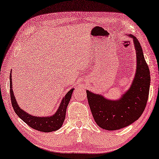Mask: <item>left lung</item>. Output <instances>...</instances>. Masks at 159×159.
<instances>
[{
	"mask_svg": "<svg viewBox=\"0 0 159 159\" xmlns=\"http://www.w3.org/2000/svg\"><path fill=\"white\" fill-rule=\"evenodd\" d=\"M133 40L136 54V68L131 87L118 100H111L87 90V98L95 121L101 129L115 131L131 125L139 119L147 103L151 76L138 39Z\"/></svg>",
	"mask_w": 159,
	"mask_h": 159,
	"instance_id": "left-lung-1",
	"label": "left lung"
}]
</instances>
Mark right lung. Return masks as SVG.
Wrapping results in <instances>:
<instances>
[{"instance_id": "add662e5", "label": "right lung", "mask_w": 159, "mask_h": 159, "mask_svg": "<svg viewBox=\"0 0 159 159\" xmlns=\"http://www.w3.org/2000/svg\"><path fill=\"white\" fill-rule=\"evenodd\" d=\"M12 75L10 74V93L11 103L13 110L15 111L18 117L22 119L25 124H28L30 128L42 132H52L58 130L62 126L66 118V113L67 106L71 98V96L74 89H70L67 93L63 96L60 103V106L56 112L52 116H34L28 113L26 111L23 110L18 106L16 97L14 96L12 85Z\"/></svg>"}]
</instances>
